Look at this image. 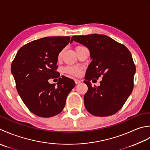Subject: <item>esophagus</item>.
Listing matches in <instances>:
<instances>
[{
    "instance_id": "obj_1",
    "label": "esophagus",
    "mask_w": 150,
    "mask_h": 150,
    "mask_svg": "<svg viewBox=\"0 0 150 150\" xmlns=\"http://www.w3.org/2000/svg\"><path fill=\"white\" fill-rule=\"evenodd\" d=\"M74 81H75L76 84H78V83H81V81L79 80V79H74Z\"/></svg>"
}]
</instances>
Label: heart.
<instances>
[{"mask_svg": "<svg viewBox=\"0 0 150 150\" xmlns=\"http://www.w3.org/2000/svg\"><path fill=\"white\" fill-rule=\"evenodd\" d=\"M81 48H83V47H80V46L76 47V52ZM63 53V50L61 51L59 53V54H58V57H57L58 59H61V58H62ZM64 71H65V72L67 73V74H69L73 76H79L80 75L81 72V69L77 66H67L65 69H64Z\"/></svg>", "mask_w": 150, "mask_h": 150, "instance_id": "heart-1", "label": "heart"}]
</instances>
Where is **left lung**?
Listing matches in <instances>:
<instances>
[{
  "instance_id": "1",
  "label": "left lung",
  "mask_w": 150,
  "mask_h": 150,
  "mask_svg": "<svg viewBox=\"0 0 150 150\" xmlns=\"http://www.w3.org/2000/svg\"><path fill=\"white\" fill-rule=\"evenodd\" d=\"M73 41L87 47L93 59L83 81L88 87L84 95L85 108L97 117L115 114L123 107L134 86L136 68L129 50L105 35H74L71 43ZM100 77L103 78L100 86L93 87L90 81Z\"/></svg>"
}]
</instances>
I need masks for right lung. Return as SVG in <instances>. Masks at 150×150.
Returning a JSON list of instances; mask_svg holds the SVG:
<instances>
[{"label":"right lung","mask_w":150,"mask_h":150,"mask_svg":"<svg viewBox=\"0 0 150 150\" xmlns=\"http://www.w3.org/2000/svg\"><path fill=\"white\" fill-rule=\"evenodd\" d=\"M70 37H47L23 46L11 63L17 92L33 114L51 117L63 111L69 93L75 86L73 79L57 72L58 54L68 45ZM59 77L58 87L48 83Z\"/></svg>","instance_id":"obj_1"}]
</instances>
